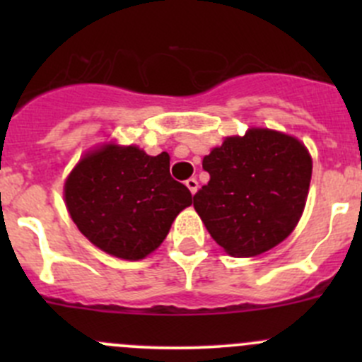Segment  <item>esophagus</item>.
Here are the masks:
<instances>
[{"mask_svg":"<svg viewBox=\"0 0 362 362\" xmlns=\"http://www.w3.org/2000/svg\"><path fill=\"white\" fill-rule=\"evenodd\" d=\"M185 185H187V189L192 194H196V191H198V180H196V178H187V180H185Z\"/></svg>","mask_w":362,"mask_h":362,"instance_id":"1","label":"esophagus"}]
</instances>
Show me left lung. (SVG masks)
<instances>
[{"instance_id":"1","label":"left lung","mask_w":362,"mask_h":362,"mask_svg":"<svg viewBox=\"0 0 362 362\" xmlns=\"http://www.w3.org/2000/svg\"><path fill=\"white\" fill-rule=\"evenodd\" d=\"M203 170L210 182L194 194V208L228 254H262L293 233L312 178V158L301 141L250 129L204 156Z\"/></svg>"}]
</instances>
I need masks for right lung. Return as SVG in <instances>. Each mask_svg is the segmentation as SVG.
<instances>
[{"label":"right lung","mask_w":362,"mask_h":362,"mask_svg":"<svg viewBox=\"0 0 362 362\" xmlns=\"http://www.w3.org/2000/svg\"><path fill=\"white\" fill-rule=\"evenodd\" d=\"M64 199L76 228L94 245L138 261L163 243L192 194L171 178L166 152L152 158L133 145H108L76 164Z\"/></svg>","instance_id":"obj_1"}]
</instances>
